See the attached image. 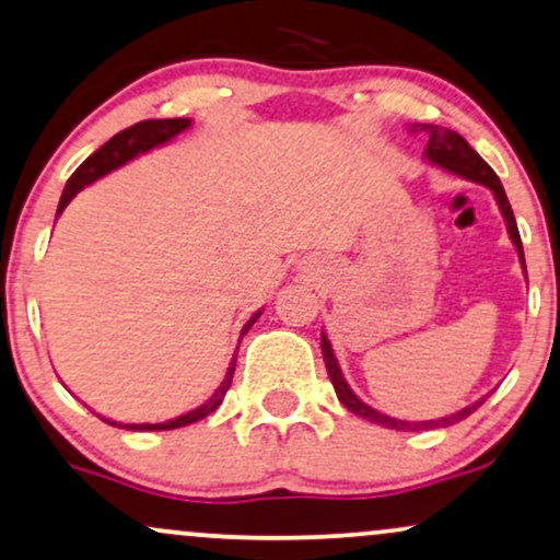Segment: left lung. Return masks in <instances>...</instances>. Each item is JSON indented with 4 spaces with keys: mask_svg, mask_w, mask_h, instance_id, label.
Wrapping results in <instances>:
<instances>
[{
    "mask_svg": "<svg viewBox=\"0 0 560 560\" xmlns=\"http://www.w3.org/2000/svg\"><path fill=\"white\" fill-rule=\"evenodd\" d=\"M412 132H425L428 135L425 159L430 161V164L441 166V170H446V172L459 174V177H464V179H472V182H477V185H485L490 192L495 195L498 208H501L503 219H506L509 237L516 245L518 260H522L524 273H527V266H524V247H522V237H518L514 211H511L506 190H503V185H501V179H498V174L490 170L488 164H485L480 153H477L475 148L462 138L459 132L446 130V127H438V125H412ZM320 349H323V360H326L328 378H331V383H334V390H336V396H339V401L345 404L349 412H354L357 417H362V420H368V422H375V425H383V428H390V430H435V428H446V425H456V422L467 420V417L472 415L475 409L485 401V399H480V401L469 404V407L459 409V412L446 415V417H438V420H425V422L396 420V417H388V415L378 412V409L368 407V404L362 401L352 388H349V383L345 381V375H341V368H339V362H336L331 341H328L326 334H320Z\"/></svg>",
    "mask_w": 560,
    "mask_h": 560,
    "instance_id": "1",
    "label": "left lung"
}]
</instances>
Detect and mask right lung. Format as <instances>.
<instances>
[{
  "label": "right lung",
  "instance_id": "obj_1",
  "mask_svg": "<svg viewBox=\"0 0 560 560\" xmlns=\"http://www.w3.org/2000/svg\"><path fill=\"white\" fill-rule=\"evenodd\" d=\"M187 127H190V119H145V122H138V125L127 127V130L114 135L109 143H104L96 153H91V156H88L83 164L78 166L75 174L67 179L62 198H59L57 215L65 211V206L70 203V200L75 198V195L83 190L85 185H91V182L104 177V174L119 170V166L127 164V161L140 156V153L151 151V148L170 143L172 138H177V135L185 132ZM258 318H260V310L245 323V326H242V336L250 331V326ZM234 365H237V357L232 360V365H229V370H226V378L221 381V386L215 388V394L211 396V399H208L206 404H200V407L192 409V412L177 417V420L156 422V425H151V422H143V425H132L130 422V425H125V422H112V420H106V417H101V420L109 422V425H114V428H125V430H174V428L190 425V422L203 420V417L211 415L213 409H219V404L224 401L229 386H232Z\"/></svg>",
  "mask_w": 560,
  "mask_h": 560
}]
</instances>
